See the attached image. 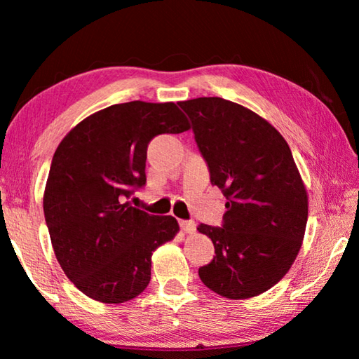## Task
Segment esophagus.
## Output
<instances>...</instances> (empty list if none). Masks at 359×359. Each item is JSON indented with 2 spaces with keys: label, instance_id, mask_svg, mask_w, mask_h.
<instances>
[{
  "label": "esophagus",
  "instance_id": "1",
  "mask_svg": "<svg viewBox=\"0 0 359 359\" xmlns=\"http://www.w3.org/2000/svg\"><path fill=\"white\" fill-rule=\"evenodd\" d=\"M180 228L182 231H185L188 234H193L196 231V224L194 222H187V220H180Z\"/></svg>",
  "mask_w": 359,
  "mask_h": 359
}]
</instances>
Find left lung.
Wrapping results in <instances>:
<instances>
[{
    "label": "left lung",
    "mask_w": 359,
    "mask_h": 359,
    "mask_svg": "<svg viewBox=\"0 0 359 359\" xmlns=\"http://www.w3.org/2000/svg\"><path fill=\"white\" fill-rule=\"evenodd\" d=\"M210 184L226 198L222 226L201 223L215 257L199 267L205 287L228 299L258 296L296 259L307 224V191L274 126L223 98L182 101Z\"/></svg>",
    "instance_id": "left-lung-1"
}]
</instances>
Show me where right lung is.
Returning <instances> with one entry per match:
<instances>
[{"mask_svg":"<svg viewBox=\"0 0 359 359\" xmlns=\"http://www.w3.org/2000/svg\"><path fill=\"white\" fill-rule=\"evenodd\" d=\"M190 128L174 102L109 106L74 126L52 158L44 217L66 277L95 301L120 304L147 288L151 252L179 223L125 203L145 185L147 145Z\"/></svg>","mask_w":359,"mask_h":359,"instance_id":"1","label":"right lung"}]
</instances>
